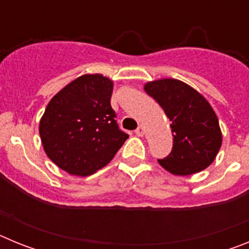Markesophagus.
Listing matches in <instances>:
<instances>
[{
    "instance_id": "34e87169",
    "label": "esophagus",
    "mask_w": 249,
    "mask_h": 249,
    "mask_svg": "<svg viewBox=\"0 0 249 249\" xmlns=\"http://www.w3.org/2000/svg\"><path fill=\"white\" fill-rule=\"evenodd\" d=\"M135 133L138 136V137H142V136L144 135V128H143V126H142V124H141V126H138V128L136 129Z\"/></svg>"
}]
</instances>
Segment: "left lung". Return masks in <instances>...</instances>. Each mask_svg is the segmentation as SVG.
Segmentation results:
<instances>
[{
  "label": "left lung",
  "instance_id": "obj_1",
  "mask_svg": "<svg viewBox=\"0 0 249 249\" xmlns=\"http://www.w3.org/2000/svg\"><path fill=\"white\" fill-rule=\"evenodd\" d=\"M144 91L172 122V151L158 163L176 176L193 175L210 166L221 148L222 133L208 101L191 86L173 78L146 83Z\"/></svg>",
  "mask_w": 249,
  "mask_h": 249
}]
</instances>
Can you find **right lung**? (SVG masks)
Here are the masks:
<instances>
[{
  "instance_id": "obj_1",
  "label": "right lung",
  "mask_w": 249,
  "mask_h": 249,
  "mask_svg": "<svg viewBox=\"0 0 249 249\" xmlns=\"http://www.w3.org/2000/svg\"><path fill=\"white\" fill-rule=\"evenodd\" d=\"M113 82L102 74H83L62 89L46 107L39 136L46 155L74 176L107 166L128 135L121 131L111 107Z\"/></svg>"
}]
</instances>
